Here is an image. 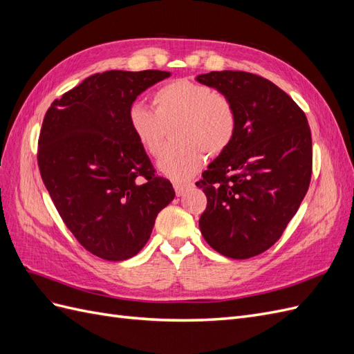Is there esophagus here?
I'll list each match as a JSON object with an SVG mask.
<instances>
[{
  "label": "esophagus",
  "mask_w": 354,
  "mask_h": 354,
  "mask_svg": "<svg viewBox=\"0 0 354 354\" xmlns=\"http://www.w3.org/2000/svg\"><path fill=\"white\" fill-rule=\"evenodd\" d=\"M173 186H174V190H176L177 196H181L186 190H189L194 185H192V183H178V181H174Z\"/></svg>",
  "instance_id": "34e87169"
}]
</instances>
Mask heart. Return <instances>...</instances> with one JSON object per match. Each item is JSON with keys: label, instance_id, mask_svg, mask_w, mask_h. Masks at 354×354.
I'll return each mask as SVG.
<instances>
[{"label": "heart", "instance_id": "b5f03b06", "mask_svg": "<svg viewBox=\"0 0 354 354\" xmlns=\"http://www.w3.org/2000/svg\"><path fill=\"white\" fill-rule=\"evenodd\" d=\"M155 111L143 103L130 104L128 127L138 146L149 156L164 149L167 127L173 131L174 146L159 159L158 169L174 181H183L201 169L208 156L226 152L238 131V115L233 103L209 85L190 80H174L152 94Z\"/></svg>", "mask_w": 354, "mask_h": 354}]
</instances>
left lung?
Listing matches in <instances>:
<instances>
[{
    "label": "left lung",
    "mask_w": 354,
    "mask_h": 354,
    "mask_svg": "<svg viewBox=\"0 0 354 354\" xmlns=\"http://www.w3.org/2000/svg\"><path fill=\"white\" fill-rule=\"evenodd\" d=\"M233 103L238 131L202 173L199 218L211 248L234 260L269 250L282 236L312 178V133L306 113L272 81L242 71L198 75Z\"/></svg>",
    "instance_id": "1"
}]
</instances>
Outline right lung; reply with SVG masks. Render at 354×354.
I'll list each match as a JSON object with an SVG mask.
<instances>
[{"label": "right lung", "mask_w": 354, "mask_h": 354, "mask_svg": "<svg viewBox=\"0 0 354 354\" xmlns=\"http://www.w3.org/2000/svg\"><path fill=\"white\" fill-rule=\"evenodd\" d=\"M165 71H106L85 78L48 108L38 138L42 181L63 223L91 254L131 259L174 199L127 122L130 104Z\"/></svg>", "instance_id": "obj_1"}]
</instances>
